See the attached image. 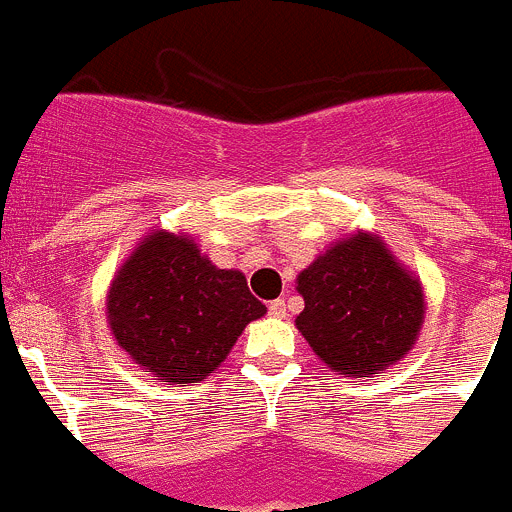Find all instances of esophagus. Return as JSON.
<instances>
[{
    "mask_svg": "<svg viewBox=\"0 0 512 512\" xmlns=\"http://www.w3.org/2000/svg\"><path fill=\"white\" fill-rule=\"evenodd\" d=\"M269 314L276 316V319H284V316H286V301L284 299L271 301V304H269Z\"/></svg>",
    "mask_w": 512,
    "mask_h": 512,
    "instance_id": "34e87169",
    "label": "esophagus"
}]
</instances>
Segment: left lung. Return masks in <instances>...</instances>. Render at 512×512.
<instances>
[{"label": "left lung", "instance_id": "1", "mask_svg": "<svg viewBox=\"0 0 512 512\" xmlns=\"http://www.w3.org/2000/svg\"><path fill=\"white\" fill-rule=\"evenodd\" d=\"M296 329L344 377H374L407 357L425 324V289L382 236L354 231L324 248L299 276Z\"/></svg>", "mask_w": 512, "mask_h": 512}]
</instances>
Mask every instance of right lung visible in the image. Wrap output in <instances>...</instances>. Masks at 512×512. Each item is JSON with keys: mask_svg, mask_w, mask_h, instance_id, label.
Here are the masks:
<instances>
[{"mask_svg": "<svg viewBox=\"0 0 512 512\" xmlns=\"http://www.w3.org/2000/svg\"><path fill=\"white\" fill-rule=\"evenodd\" d=\"M266 306L246 276L218 269L196 238L153 228L115 271L105 316L115 344L160 382H203Z\"/></svg>", "mask_w": 512, "mask_h": 512, "instance_id": "add662e5", "label": "right lung"}]
</instances>
